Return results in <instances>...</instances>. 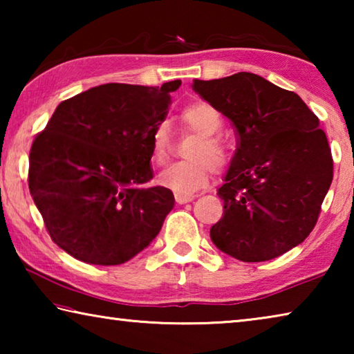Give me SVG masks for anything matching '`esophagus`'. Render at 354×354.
<instances>
[{"instance_id": "obj_1", "label": "esophagus", "mask_w": 354, "mask_h": 354, "mask_svg": "<svg viewBox=\"0 0 354 354\" xmlns=\"http://www.w3.org/2000/svg\"><path fill=\"white\" fill-rule=\"evenodd\" d=\"M175 200L178 205H185V203H190L194 200V195H184V194H175Z\"/></svg>"}]
</instances>
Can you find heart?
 Masks as SVG:
<instances>
[{"mask_svg": "<svg viewBox=\"0 0 354 354\" xmlns=\"http://www.w3.org/2000/svg\"><path fill=\"white\" fill-rule=\"evenodd\" d=\"M179 122L184 129L198 134V139L189 149L192 160L170 165L160 173L158 181L176 194L189 195L205 187L212 173V165L215 169H223L230 162L231 154L223 139L217 136L223 127V118L212 104L205 101L187 104L179 113ZM169 151V129L165 124H158L151 134L153 162L158 165L165 164Z\"/></svg>", "mask_w": 354, "mask_h": 354, "instance_id": "obj_1", "label": "heart"}]
</instances>
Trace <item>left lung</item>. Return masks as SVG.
<instances>
[{"mask_svg":"<svg viewBox=\"0 0 354 354\" xmlns=\"http://www.w3.org/2000/svg\"><path fill=\"white\" fill-rule=\"evenodd\" d=\"M194 91L231 120L237 134L223 217L211 239L243 262L278 257L306 239L333 181V156L319 118L297 93L254 73L194 81Z\"/></svg>","mask_w":354,"mask_h":354,"instance_id":"left-lung-1","label":"left lung"}]
</instances>
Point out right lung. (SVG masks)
Returning a JSON list of instances; mask_svg holds the SVG:
<instances>
[{"label": "right lung", "instance_id": "1", "mask_svg": "<svg viewBox=\"0 0 354 354\" xmlns=\"http://www.w3.org/2000/svg\"><path fill=\"white\" fill-rule=\"evenodd\" d=\"M179 86L92 87L62 101L35 136L29 192L53 242L70 256L118 266L159 234L175 196L148 185L151 134Z\"/></svg>", "mask_w": 354, "mask_h": 354}]
</instances>
